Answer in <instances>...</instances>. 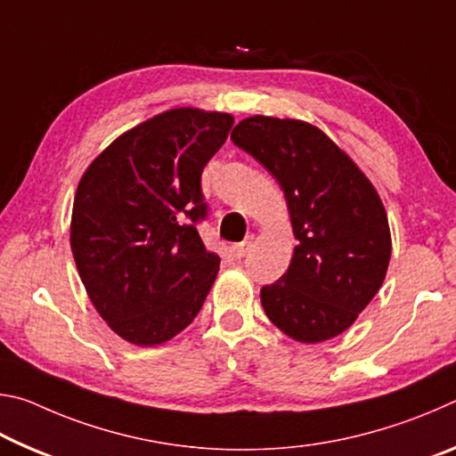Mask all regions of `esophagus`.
I'll list each match as a JSON object with an SVG mask.
<instances>
[{
  "mask_svg": "<svg viewBox=\"0 0 456 456\" xmlns=\"http://www.w3.org/2000/svg\"><path fill=\"white\" fill-rule=\"evenodd\" d=\"M253 235H249L245 239V241H241V243H235L233 245V256L237 257V259H241V257H245L247 256V251H249V247L253 245Z\"/></svg>",
  "mask_w": 456,
  "mask_h": 456,
  "instance_id": "obj_1",
  "label": "esophagus"
}]
</instances>
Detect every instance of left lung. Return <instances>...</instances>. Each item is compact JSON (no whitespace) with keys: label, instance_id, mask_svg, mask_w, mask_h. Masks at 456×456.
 <instances>
[{"label":"left lung","instance_id":"1","mask_svg":"<svg viewBox=\"0 0 456 456\" xmlns=\"http://www.w3.org/2000/svg\"><path fill=\"white\" fill-rule=\"evenodd\" d=\"M231 141L280 183L297 239L288 272L261 288L267 318L304 344L339 336L372 302L388 269L390 227L376 189L304 120L251 117Z\"/></svg>","mask_w":456,"mask_h":456}]
</instances>
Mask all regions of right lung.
Segmentation results:
<instances>
[{
    "label": "right lung",
    "instance_id": "add662e5",
    "mask_svg": "<svg viewBox=\"0 0 456 456\" xmlns=\"http://www.w3.org/2000/svg\"><path fill=\"white\" fill-rule=\"evenodd\" d=\"M233 117L173 108L120 134L76 189L70 245L90 302L120 338L157 346L195 320L219 272L197 223L200 173Z\"/></svg>",
    "mask_w": 456,
    "mask_h": 456
}]
</instances>
